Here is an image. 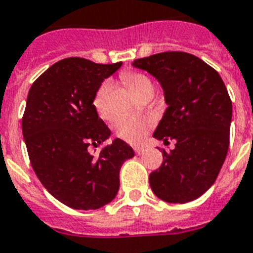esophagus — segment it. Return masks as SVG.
Returning a JSON list of instances; mask_svg holds the SVG:
<instances>
[{"mask_svg": "<svg viewBox=\"0 0 253 253\" xmlns=\"http://www.w3.org/2000/svg\"><path fill=\"white\" fill-rule=\"evenodd\" d=\"M133 151H135V153H136V155H141V153L144 152V148L135 147V148H133Z\"/></svg>", "mask_w": 253, "mask_h": 253, "instance_id": "obj_1", "label": "esophagus"}]
</instances>
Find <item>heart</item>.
I'll list each match as a JSON object with an SVG mask.
<instances>
[{"label":"heart","instance_id":"1","mask_svg":"<svg viewBox=\"0 0 253 253\" xmlns=\"http://www.w3.org/2000/svg\"><path fill=\"white\" fill-rule=\"evenodd\" d=\"M121 79L127 87L130 88L137 97L148 92L155 91L152 80L141 73H133V71H126L121 74ZM110 92V83L105 82L102 83L94 93L93 108L101 118L108 120L112 117V112L109 109L108 97ZM152 127V121L149 118H137V117L122 116L116 121V135L131 144H139L144 136L147 135L148 130Z\"/></svg>","mask_w":253,"mask_h":253}]
</instances>
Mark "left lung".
<instances>
[{
    "mask_svg": "<svg viewBox=\"0 0 253 253\" xmlns=\"http://www.w3.org/2000/svg\"><path fill=\"white\" fill-rule=\"evenodd\" d=\"M161 84L168 109L153 137L175 141L162 149L159 170L149 174L157 198L184 204L200 198L217 179L226 159L233 105L222 78L199 57L164 52L135 59Z\"/></svg>",
    "mask_w": 253,
    "mask_h": 253,
    "instance_id": "8db88e82",
    "label": "left lung"
}]
</instances>
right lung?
Returning <instances> with one entry per match:
<instances>
[{"mask_svg":"<svg viewBox=\"0 0 253 253\" xmlns=\"http://www.w3.org/2000/svg\"><path fill=\"white\" fill-rule=\"evenodd\" d=\"M122 62L94 63L70 57L52 65L31 85L22 131L35 174L52 196L73 209H98L120 190V170L133 157L121 139L92 156L110 130L93 108L104 79Z\"/></svg>","mask_w":253,"mask_h":253,"instance_id":"right-lung-1","label":"right lung"}]
</instances>
